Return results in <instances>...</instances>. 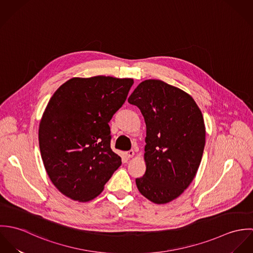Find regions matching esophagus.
Returning <instances> with one entry per match:
<instances>
[{
	"label": "esophagus",
	"instance_id": "34e87169",
	"mask_svg": "<svg viewBox=\"0 0 253 253\" xmlns=\"http://www.w3.org/2000/svg\"><path fill=\"white\" fill-rule=\"evenodd\" d=\"M126 155L127 158H131V157L134 156V151L133 150H129V151L126 152Z\"/></svg>",
	"mask_w": 253,
	"mask_h": 253
}]
</instances>
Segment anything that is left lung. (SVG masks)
Listing matches in <instances>:
<instances>
[{
    "label": "left lung",
    "instance_id": "8db88e82",
    "mask_svg": "<svg viewBox=\"0 0 253 253\" xmlns=\"http://www.w3.org/2000/svg\"><path fill=\"white\" fill-rule=\"evenodd\" d=\"M146 124L145 174L139 192L155 204L179 197L194 179L206 144L204 117L195 100L160 80L140 83L128 97Z\"/></svg>",
    "mask_w": 253,
    "mask_h": 253
}]
</instances>
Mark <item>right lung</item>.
<instances>
[{"label":"right lung","instance_id":"right-lung-1","mask_svg":"<svg viewBox=\"0 0 253 253\" xmlns=\"http://www.w3.org/2000/svg\"><path fill=\"white\" fill-rule=\"evenodd\" d=\"M132 84V79L73 78L48 101L39 127L42 159L53 185L74 201L97 197L122 165L108 124Z\"/></svg>","mask_w":253,"mask_h":253}]
</instances>
